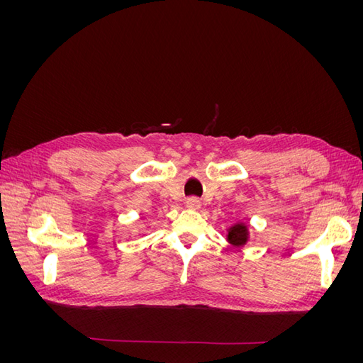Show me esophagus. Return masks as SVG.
I'll list each match as a JSON object with an SVG mask.
<instances>
[{"label": "esophagus", "mask_w": 363, "mask_h": 363, "mask_svg": "<svg viewBox=\"0 0 363 363\" xmlns=\"http://www.w3.org/2000/svg\"><path fill=\"white\" fill-rule=\"evenodd\" d=\"M200 200L199 199H195V196H191V199H188L186 200V207L188 208H192V211H195V208H199L200 207Z\"/></svg>", "instance_id": "esophagus-1"}]
</instances>
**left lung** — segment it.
I'll list each match as a JSON object with an SVG mask.
<instances>
[{
    "instance_id": "1",
    "label": "left lung",
    "mask_w": 363,
    "mask_h": 363,
    "mask_svg": "<svg viewBox=\"0 0 363 363\" xmlns=\"http://www.w3.org/2000/svg\"><path fill=\"white\" fill-rule=\"evenodd\" d=\"M250 239V230L248 224L245 223H236L232 227L227 228V242L233 245L235 248L244 247Z\"/></svg>"
}]
</instances>
